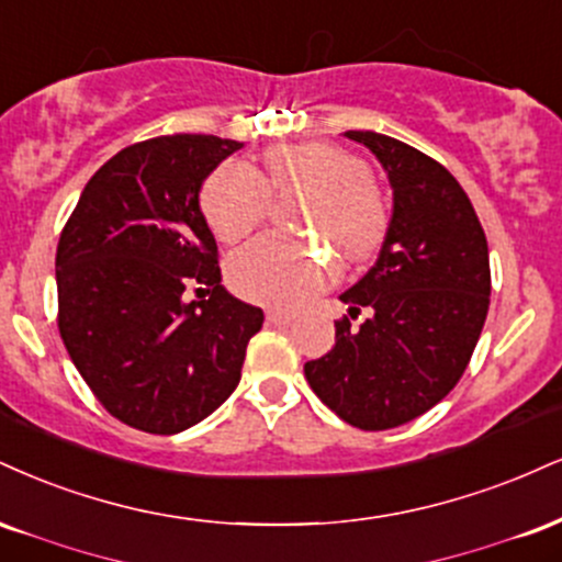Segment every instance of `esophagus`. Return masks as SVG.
<instances>
[{"instance_id":"obj_1","label":"esophagus","mask_w":562,"mask_h":562,"mask_svg":"<svg viewBox=\"0 0 562 562\" xmlns=\"http://www.w3.org/2000/svg\"><path fill=\"white\" fill-rule=\"evenodd\" d=\"M295 316L290 314V311H280V308H272L267 311V324H272V327H282V324H290Z\"/></svg>"}]
</instances>
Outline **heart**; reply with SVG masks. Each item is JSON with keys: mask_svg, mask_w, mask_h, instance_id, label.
I'll use <instances>...</instances> for the list:
<instances>
[{"mask_svg": "<svg viewBox=\"0 0 562 562\" xmlns=\"http://www.w3.org/2000/svg\"><path fill=\"white\" fill-rule=\"evenodd\" d=\"M267 180L277 191L306 188L301 227L340 243L350 259H363L384 235V206L367 180V167L342 148L306 140L269 148ZM246 161H227L206 180L201 206L209 227L225 243L254 233L269 214V188ZM337 263L314 246H290L280 235H263L227 263L229 285L243 299L293 308L314 299L335 280Z\"/></svg>", "mask_w": 562, "mask_h": 562, "instance_id": "b5f03b06", "label": "heart"}]
</instances>
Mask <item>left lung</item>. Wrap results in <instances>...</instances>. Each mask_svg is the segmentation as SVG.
<instances>
[{"label":"left lung","mask_w":562,"mask_h":562,"mask_svg":"<svg viewBox=\"0 0 562 562\" xmlns=\"http://www.w3.org/2000/svg\"><path fill=\"white\" fill-rule=\"evenodd\" d=\"M380 159L392 188L382 251L340 295L353 328L303 371L316 397L350 427L380 431L427 414L469 367L490 308V248L469 195L439 161L374 131H348Z\"/></svg>","instance_id":"8db88e82"}]
</instances>
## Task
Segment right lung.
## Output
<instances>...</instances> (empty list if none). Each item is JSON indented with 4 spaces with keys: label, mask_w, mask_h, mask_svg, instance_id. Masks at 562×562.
Listing matches in <instances>:
<instances>
[{
    "label": "right lung",
    "mask_w": 562,
    "mask_h": 562,
    "mask_svg": "<svg viewBox=\"0 0 562 562\" xmlns=\"http://www.w3.org/2000/svg\"><path fill=\"white\" fill-rule=\"evenodd\" d=\"M243 148L161 135L86 182L57 246L59 335L99 403L151 435L204 422L240 382L263 311L227 293L199 193ZM191 286L210 299L187 301Z\"/></svg>",
    "instance_id": "add662e5"
}]
</instances>
